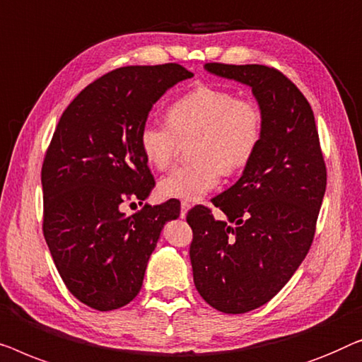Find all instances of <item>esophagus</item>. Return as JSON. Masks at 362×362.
<instances>
[{
    "label": "esophagus",
    "instance_id": "esophagus-1",
    "mask_svg": "<svg viewBox=\"0 0 362 362\" xmlns=\"http://www.w3.org/2000/svg\"><path fill=\"white\" fill-rule=\"evenodd\" d=\"M190 208H192V203H190V202H182V211H180V216H182V218H185L187 211L190 210Z\"/></svg>",
    "mask_w": 362,
    "mask_h": 362
}]
</instances>
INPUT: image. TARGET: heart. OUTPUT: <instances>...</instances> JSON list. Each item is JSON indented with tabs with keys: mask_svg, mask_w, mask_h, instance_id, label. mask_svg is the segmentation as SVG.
<instances>
[{
	"mask_svg": "<svg viewBox=\"0 0 362 362\" xmlns=\"http://www.w3.org/2000/svg\"><path fill=\"white\" fill-rule=\"evenodd\" d=\"M193 137L190 164L177 167L159 183L167 198L195 202L220 182L221 172L241 170L262 137V111L254 100L236 98L215 86H197L167 110V124L146 123L139 147L147 164L164 170L174 160L179 139Z\"/></svg>",
	"mask_w": 362,
	"mask_h": 362,
	"instance_id": "obj_1",
	"label": "heart"
}]
</instances>
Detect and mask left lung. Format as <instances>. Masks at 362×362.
Here are the masks:
<instances>
[{"label":"left lung","mask_w":362,"mask_h":362,"mask_svg":"<svg viewBox=\"0 0 362 362\" xmlns=\"http://www.w3.org/2000/svg\"><path fill=\"white\" fill-rule=\"evenodd\" d=\"M218 77L251 86L262 111L256 154L233 187L188 211L198 293L223 313H246L279 293L312 246L327 190L312 106L282 72L266 65L205 64Z\"/></svg>","instance_id":"1"}]
</instances>
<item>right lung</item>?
<instances>
[{
	"label": "right lung",
	"instance_id": "obj_1",
	"mask_svg": "<svg viewBox=\"0 0 362 362\" xmlns=\"http://www.w3.org/2000/svg\"><path fill=\"white\" fill-rule=\"evenodd\" d=\"M179 64L131 65L75 96L45 152L40 180L44 238L70 293L108 312L139 293L152 251L180 203L144 205L156 182L139 147L149 111L170 86L192 78Z\"/></svg>",
	"mask_w": 362,
	"mask_h": 362
}]
</instances>
